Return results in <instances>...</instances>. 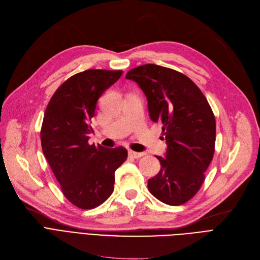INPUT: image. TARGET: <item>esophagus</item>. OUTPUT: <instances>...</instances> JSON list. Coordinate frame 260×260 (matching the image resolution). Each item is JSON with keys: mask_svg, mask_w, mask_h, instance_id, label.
Wrapping results in <instances>:
<instances>
[{"mask_svg": "<svg viewBox=\"0 0 260 260\" xmlns=\"http://www.w3.org/2000/svg\"><path fill=\"white\" fill-rule=\"evenodd\" d=\"M129 155L133 158H140L145 155L144 152H135V151H129Z\"/></svg>", "mask_w": 260, "mask_h": 260, "instance_id": "obj_1", "label": "esophagus"}]
</instances>
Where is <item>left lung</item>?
Here are the masks:
<instances>
[{
  "label": "left lung",
  "instance_id": "obj_1",
  "mask_svg": "<svg viewBox=\"0 0 260 260\" xmlns=\"http://www.w3.org/2000/svg\"><path fill=\"white\" fill-rule=\"evenodd\" d=\"M127 79L144 92L152 121L163 123L167 144L158 174L148 180L157 200L181 205L190 200L204 182L216 142V120L201 90L184 74L156 64L132 69Z\"/></svg>",
  "mask_w": 260,
  "mask_h": 260
}]
</instances>
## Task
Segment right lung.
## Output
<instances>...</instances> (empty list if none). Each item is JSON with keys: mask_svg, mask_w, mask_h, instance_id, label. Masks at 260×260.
<instances>
[{"mask_svg": "<svg viewBox=\"0 0 260 260\" xmlns=\"http://www.w3.org/2000/svg\"><path fill=\"white\" fill-rule=\"evenodd\" d=\"M122 71L86 70L61 84L49 101L41 128L43 153L67 199L82 209L104 203L114 190L115 170L127 159L122 147L88 143L100 97Z\"/></svg>", "mask_w": 260, "mask_h": 260, "instance_id": "obj_1", "label": "right lung"}]
</instances>
